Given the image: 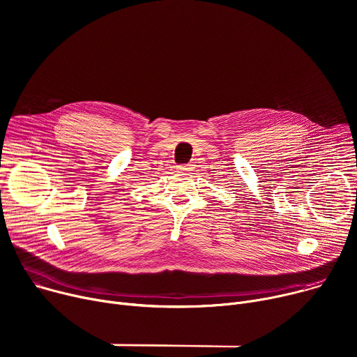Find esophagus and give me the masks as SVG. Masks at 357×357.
<instances>
[{
    "instance_id": "obj_1",
    "label": "esophagus",
    "mask_w": 357,
    "mask_h": 357,
    "mask_svg": "<svg viewBox=\"0 0 357 357\" xmlns=\"http://www.w3.org/2000/svg\"><path fill=\"white\" fill-rule=\"evenodd\" d=\"M193 168H195V165H193V164H188V165H181V167H178V169H179V171H183V172H190V171H193Z\"/></svg>"
}]
</instances>
